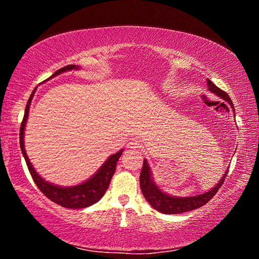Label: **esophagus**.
<instances>
[{
  "instance_id": "1",
  "label": "esophagus",
  "mask_w": 259,
  "mask_h": 259,
  "mask_svg": "<svg viewBox=\"0 0 259 259\" xmlns=\"http://www.w3.org/2000/svg\"><path fill=\"white\" fill-rule=\"evenodd\" d=\"M126 147L131 148V150H139V148L142 147V143L137 139H131L130 142L126 144Z\"/></svg>"
}]
</instances>
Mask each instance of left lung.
<instances>
[{
  "mask_svg": "<svg viewBox=\"0 0 259 259\" xmlns=\"http://www.w3.org/2000/svg\"><path fill=\"white\" fill-rule=\"evenodd\" d=\"M207 82H208L209 90L211 91V93L216 94L218 97L226 100V102L231 105L232 108H233V111H235L230 96L227 95L225 91L221 90L218 87L214 85L209 78H207ZM227 172H229V170H227ZM227 172L223 176V178L219 181L217 185L212 187L209 192H205L203 194H200L196 196L175 198V196L166 195L165 193L162 192L160 188L155 185V183L153 182V179L151 177V169L150 166H148L147 161L144 160L143 169H142V172H140V178H139L140 190H142L143 195L145 196L147 202L150 203L155 210H157V211L163 212V213H171V214L183 213V212L191 211V210L198 209L200 207H202V205H204L205 203H208L209 200H211L213 198V195L216 194L217 191L223 185Z\"/></svg>",
  "mask_w": 259,
  "mask_h": 259,
  "instance_id": "1",
  "label": "left lung"
}]
</instances>
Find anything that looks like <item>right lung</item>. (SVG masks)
Listing matches in <instances>:
<instances>
[{
    "label": "right lung",
    "mask_w": 259,
    "mask_h": 259,
    "mask_svg": "<svg viewBox=\"0 0 259 259\" xmlns=\"http://www.w3.org/2000/svg\"><path fill=\"white\" fill-rule=\"evenodd\" d=\"M77 68L78 67L75 66V65H68V66H65L63 68L58 69L57 72H55L51 75V77L58 75V74L63 72L72 71V69H77ZM49 78H48V80H49ZM35 90H36V88L34 89L33 94L30 95L27 105H26L24 119H23V122H21L20 133H19L21 153H23V155L25 157L26 164L28 166L30 176H32L34 183L36 184V186L40 188V191L47 196L48 199L51 200L52 202L59 204L64 208H71V209H81V208L90 207V205H93L94 203L98 202V201L102 199V196L105 194V192H106V190L109 186V183H111L113 175L115 172L117 161H119L123 150H121L120 152H117L115 154L109 156L108 160L105 162L102 166H100V169L98 170L97 174L94 175L90 179H88L87 182L80 184V185L72 186V187H60V186L54 185V184L46 182L45 179H43L40 175L34 170L32 163L29 162L27 154H26L25 146H24L25 124H26V121H27L29 105H30V102H32Z\"/></svg>",
    "instance_id": "add662e5"
}]
</instances>
